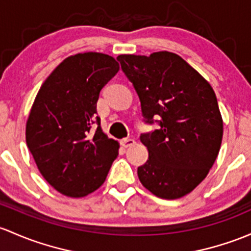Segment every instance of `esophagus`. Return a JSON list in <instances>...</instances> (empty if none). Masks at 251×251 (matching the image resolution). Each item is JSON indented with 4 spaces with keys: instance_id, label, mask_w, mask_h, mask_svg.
Returning a JSON list of instances; mask_svg holds the SVG:
<instances>
[{
    "instance_id": "34e87169",
    "label": "esophagus",
    "mask_w": 251,
    "mask_h": 251,
    "mask_svg": "<svg viewBox=\"0 0 251 251\" xmlns=\"http://www.w3.org/2000/svg\"><path fill=\"white\" fill-rule=\"evenodd\" d=\"M136 144V141L132 138H125V139H121V146L124 148H128L131 146H134Z\"/></svg>"
}]
</instances>
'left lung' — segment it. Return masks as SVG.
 I'll return each mask as SVG.
<instances>
[{"mask_svg": "<svg viewBox=\"0 0 251 251\" xmlns=\"http://www.w3.org/2000/svg\"><path fill=\"white\" fill-rule=\"evenodd\" d=\"M117 59L138 94L147 123L160 117L159 130L141 136L149 157L137 171L139 180L160 199H180L202 183L220 150L224 123L215 92L174 52Z\"/></svg>", "mask_w": 251, "mask_h": 251, "instance_id": "obj_1", "label": "left lung"}]
</instances>
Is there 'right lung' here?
I'll return each instance as SVG.
<instances>
[{"label":"right lung","instance_id":"1","mask_svg":"<svg viewBox=\"0 0 251 251\" xmlns=\"http://www.w3.org/2000/svg\"><path fill=\"white\" fill-rule=\"evenodd\" d=\"M119 71L113 56L79 52L44 80L26 121V144L43 178L68 197L88 196L104 183L119 154L96 117L100 91ZM97 122V131L91 126Z\"/></svg>","mask_w":251,"mask_h":251}]
</instances>
